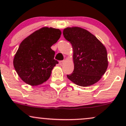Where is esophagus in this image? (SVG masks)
<instances>
[{"mask_svg":"<svg viewBox=\"0 0 126 126\" xmlns=\"http://www.w3.org/2000/svg\"><path fill=\"white\" fill-rule=\"evenodd\" d=\"M63 63H64V61H63V60H62V61L59 62V64L62 65V64H63Z\"/></svg>","mask_w":126,"mask_h":126,"instance_id":"esophagus-1","label":"esophagus"}]
</instances>
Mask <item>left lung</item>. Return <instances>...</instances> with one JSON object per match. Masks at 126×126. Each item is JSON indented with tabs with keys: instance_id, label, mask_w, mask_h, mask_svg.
<instances>
[{
	"instance_id": "left-lung-1",
	"label": "left lung",
	"mask_w": 126,
	"mask_h": 126,
	"mask_svg": "<svg viewBox=\"0 0 126 126\" xmlns=\"http://www.w3.org/2000/svg\"><path fill=\"white\" fill-rule=\"evenodd\" d=\"M63 36L73 50L74 70L67 77L81 86L92 85L100 80L108 67L105 46L95 36L79 27L64 29Z\"/></svg>"
}]
</instances>
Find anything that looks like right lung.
<instances>
[{
	"instance_id": "obj_1",
	"label": "right lung",
	"mask_w": 126,
	"mask_h": 126,
	"mask_svg": "<svg viewBox=\"0 0 126 126\" xmlns=\"http://www.w3.org/2000/svg\"><path fill=\"white\" fill-rule=\"evenodd\" d=\"M59 29L43 27L24 39L14 59V66L21 79L32 86L42 84L50 78L59 62L51 47L61 35Z\"/></svg>"
}]
</instances>
